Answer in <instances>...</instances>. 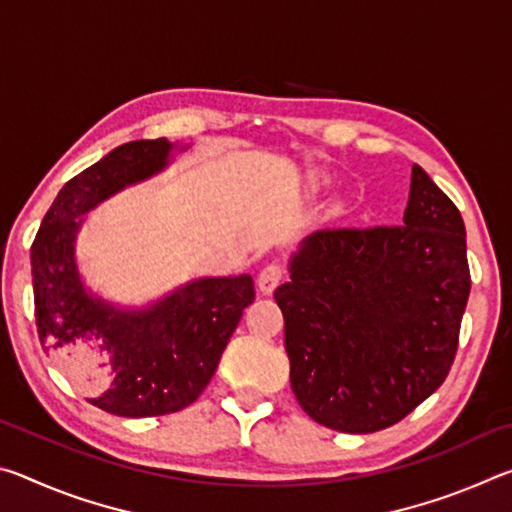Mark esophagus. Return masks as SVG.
<instances>
[{
	"mask_svg": "<svg viewBox=\"0 0 512 512\" xmlns=\"http://www.w3.org/2000/svg\"><path fill=\"white\" fill-rule=\"evenodd\" d=\"M282 277H284L282 264L271 262V264H266V266L262 268V273H259V277H257V287H259V291L264 293V296H268V293H273V291L277 289V284L282 282Z\"/></svg>",
	"mask_w": 512,
	"mask_h": 512,
	"instance_id": "obj_1",
	"label": "esophagus"
}]
</instances>
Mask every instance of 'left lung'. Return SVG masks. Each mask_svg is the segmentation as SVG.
Segmentation results:
<instances>
[{"label":"left lung","instance_id":"left-lung-1","mask_svg":"<svg viewBox=\"0 0 512 512\" xmlns=\"http://www.w3.org/2000/svg\"><path fill=\"white\" fill-rule=\"evenodd\" d=\"M275 289L291 388L343 433L391 427L443 384L470 296L461 212L418 164L402 225L318 230Z\"/></svg>","mask_w":512,"mask_h":512}]
</instances>
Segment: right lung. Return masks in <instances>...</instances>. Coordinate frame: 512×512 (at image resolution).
Segmentation results:
<instances>
[{
  "mask_svg": "<svg viewBox=\"0 0 512 512\" xmlns=\"http://www.w3.org/2000/svg\"><path fill=\"white\" fill-rule=\"evenodd\" d=\"M176 149L160 137L103 155L60 189L31 246L42 348L90 393L94 406L124 418L167 415L192 404L255 300L250 275L201 277L144 307H117L85 287L76 264L85 214L167 169Z\"/></svg>",
  "mask_w": 512,
  "mask_h": 512,
  "instance_id": "obj_1",
  "label": "right lung"
}]
</instances>
